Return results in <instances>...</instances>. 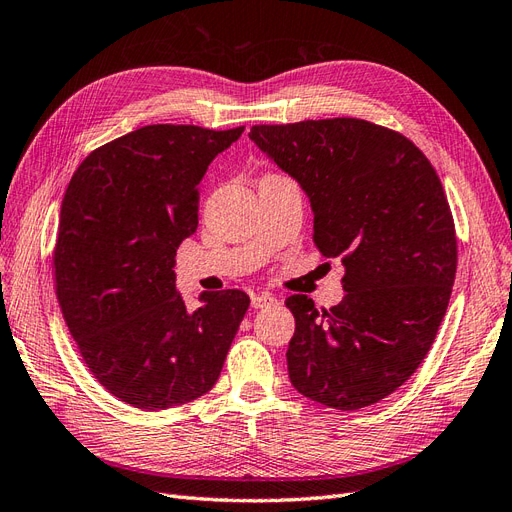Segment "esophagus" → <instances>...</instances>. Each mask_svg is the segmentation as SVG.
I'll return each mask as SVG.
<instances>
[{
  "mask_svg": "<svg viewBox=\"0 0 512 512\" xmlns=\"http://www.w3.org/2000/svg\"><path fill=\"white\" fill-rule=\"evenodd\" d=\"M275 299L271 297L269 292H260V294H252V307L254 309H262V307H267V305H271Z\"/></svg>",
  "mask_w": 512,
  "mask_h": 512,
  "instance_id": "obj_1",
  "label": "esophagus"
}]
</instances>
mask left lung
<instances>
[{
  "label": "left lung",
  "mask_w": 512,
  "mask_h": 512,
  "mask_svg": "<svg viewBox=\"0 0 512 512\" xmlns=\"http://www.w3.org/2000/svg\"><path fill=\"white\" fill-rule=\"evenodd\" d=\"M250 138L301 185L314 243L346 267L339 305L286 299L290 382L335 410L378 404L423 363L451 299L457 237L440 177L404 134L365 119L254 126Z\"/></svg>",
  "instance_id": "left-lung-1"
}]
</instances>
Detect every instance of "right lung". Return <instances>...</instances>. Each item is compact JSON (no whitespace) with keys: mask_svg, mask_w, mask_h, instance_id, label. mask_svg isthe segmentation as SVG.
Wrapping results in <instances>:
<instances>
[{"mask_svg":"<svg viewBox=\"0 0 512 512\" xmlns=\"http://www.w3.org/2000/svg\"><path fill=\"white\" fill-rule=\"evenodd\" d=\"M245 128H138L91 151L61 200L53 252L61 314L91 374L141 410L205 395L250 307L203 292L188 312L175 254L198 226V183Z\"/></svg>","mask_w":512,"mask_h":512,"instance_id":"1","label":"right lung"}]
</instances>
